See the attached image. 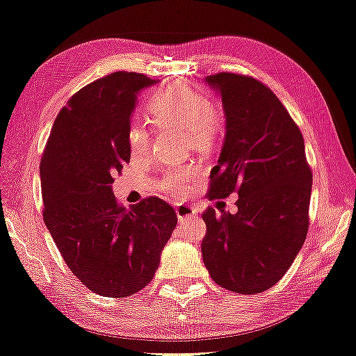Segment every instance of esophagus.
Here are the masks:
<instances>
[{
    "label": "esophagus",
    "mask_w": 356,
    "mask_h": 356,
    "mask_svg": "<svg viewBox=\"0 0 356 356\" xmlns=\"http://www.w3.org/2000/svg\"><path fill=\"white\" fill-rule=\"evenodd\" d=\"M176 214L180 220L195 219V217L198 216V209H195L193 206H190V204H177Z\"/></svg>",
    "instance_id": "1"
}]
</instances>
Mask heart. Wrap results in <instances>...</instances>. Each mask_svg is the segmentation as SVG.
<instances>
[{"label": "heart", "mask_w": 356, "mask_h": 356, "mask_svg": "<svg viewBox=\"0 0 356 356\" xmlns=\"http://www.w3.org/2000/svg\"><path fill=\"white\" fill-rule=\"evenodd\" d=\"M145 113L158 129L185 127L187 140L200 150L214 144L224 124L220 111L184 81L163 84L153 91L145 102ZM127 145L132 155H144L150 145V134L142 126L132 124L127 131ZM196 177L198 169L193 166L172 169L164 176L161 187L168 193L184 195Z\"/></svg>", "instance_id": "1"}]
</instances>
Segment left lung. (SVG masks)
<instances>
[{"mask_svg":"<svg viewBox=\"0 0 356 356\" xmlns=\"http://www.w3.org/2000/svg\"><path fill=\"white\" fill-rule=\"evenodd\" d=\"M225 139L211 171L209 198L238 192L235 214L208 208L203 262L222 288L257 294L277 284L304 246L312 171L304 137L280 99L257 79L217 73Z\"/></svg>","mask_w":356,"mask_h":356,"instance_id":"obj_1","label":"left lung"}]
</instances>
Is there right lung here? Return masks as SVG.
I'll return each instance as SVG.
<instances>
[{
    "label": "right lung",
    "instance_id": "1",
    "mask_svg": "<svg viewBox=\"0 0 356 356\" xmlns=\"http://www.w3.org/2000/svg\"><path fill=\"white\" fill-rule=\"evenodd\" d=\"M158 81L115 72L73 95L52 126L40 164L44 224L72 273L104 297L150 283L177 216L147 198L116 203L113 176L131 160L127 131L142 89Z\"/></svg>",
    "mask_w": 356,
    "mask_h": 356
}]
</instances>
